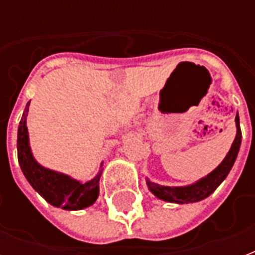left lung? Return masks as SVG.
Instances as JSON below:
<instances>
[{
  "instance_id": "8db88e82",
  "label": "left lung",
  "mask_w": 255,
  "mask_h": 255,
  "mask_svg": "<svg viewBox=\"0 0 255 255\" xmlns=\"http://www.w3.org/2000/svg\"><path fill=\"white\" fill-rule=\"evenodd\" d=\"M236 124H237V135H236V139L232 144V148L228 152L224 161L212 173H209L206 177L201 178V180H198L197 182H194L192 185L173 186V188L172 186L159 185V184H155V182L147 180V185L149 190L160 200H164V201L168 202H177V204L196 202L210 196L214 190L217 189V186L225 180V177L230 172L232 167H233L234 161L237 159L242 137L238 112L237 116H236Z\"/></svg>"
}]
</instances>
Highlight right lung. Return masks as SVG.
I'll return each instance as SVG.
<instances>
[{
	"label": "right lung",
	"mask_w": 255,
	"mask_h": 255,
	"mask_svg": "<svg viewBox=\"0 0 255 255\" xmlns=\"http://www.w3.org/2000/svg\"><path fill=\"white\" fill-rule=\"evenodd\" d=\"M29 104H26L18 127L17 151L21 169L30 182V185L51 205L66 210H78L87 208L96 201L99 196V180L102 170L91 181L82 182L74 178L43 168L34 160L29 147V136L26 127V116L29 112Z\"/></svg>",
	"instance_id": "obj_1"
}]
</instances>
